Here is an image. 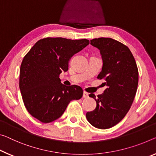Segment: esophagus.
I'll return each mask as SVG.
<instances>
[{
    "label": "esophagus",
    "mask_w": 156,
    "mask_h": 156,
    "mask_svg": "<svg viewBox=\"0 0 156 156\" xmlns=\"http://www.w3.org/2000/svg\"><path fill=\"white\" fill-rule=\"evenodd\" d=\"M83 98H88V93L85 92V91H83Z\"/></svg>",
    "instance_id": "1"
}]
</instances>
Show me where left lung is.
I'll return each mask as SVG.
<instances>
[{
  "instance_id": "obj_1",
  "label": "left lung",
  "mask_w": 156,
  "mask_h": 156,
  "mask_svg": "<svg viewBox=\"0 0 156 156\" xmlns=\"http://www.w3.org/2000/svg\"><path fill=\"white\" fill-rule=\"evenodd\" d=\"M90 44L100 50L102 60V70L98 76L103 79L106 89L96 98V107L86 113L93 126L107 129L116 126L130 109L137 88L139 73L135 60L129 48L109 37L95 38Z\"/></svg>"
}]
</instances>
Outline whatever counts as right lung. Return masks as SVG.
<instances>
[{
  "label": "right lung",
  "mask_w": 156,
  "mask_h": 156,
  "mask_svg": "<svg viewBox=\"0 0 156 156\" xmlns=\"http://www.w3.org/2000/svg\"><path fill=\"white\" fill-rule=\"evenodd\" d=\"M89 44V40L47 37L37 41L23 58L20 88L26 108L42 123L62 116L69 103L83 95L80 86H66L59 75L68 70L72 56Z\"/></svg>",
  "instance_id": "1"
}]
</instances>
